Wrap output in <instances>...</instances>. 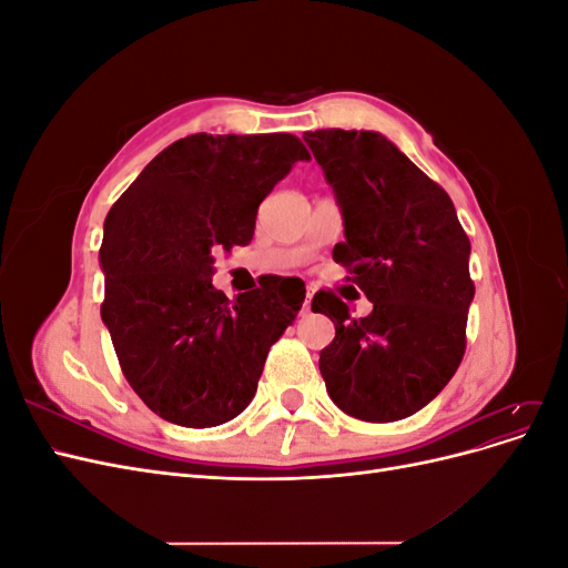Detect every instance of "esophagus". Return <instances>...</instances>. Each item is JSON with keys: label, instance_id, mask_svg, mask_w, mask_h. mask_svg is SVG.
Masks as SVG:
<instances>
[{"label": "esophagus", "instance_id": "obj_1", "mask_svg": "<svg viewBox=\"0 0 568 568\" xmlns=\"http://www.w3.org/2000/svg\"><path fill=\"white\" fill-rule=\"evenodd\" d=\"M313 294H315V291H311V288H307V294H305V301H303V313H311V305H313Z\"/></svg>", "mask_w": 568, "mask_h": 568}]
</instances>
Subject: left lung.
Returning a JSON list of instances; mask_svg holds the SVG:
<instances>
[{
	"label": "left lung",
	"instance_id": "left-lung-1",
	"mask_svg": "<svg viewBox=\"0 0 568 568\" xmlns=\"http://www.w3.org/2000/svg\"><path fill=\"white\" fill-rule=\"evenodd\" d=\"M303 140L343 213L334 261L374 303L353 320L341 298L315 294L336 326L320 353L326 393L355 419H405L445 388L467 348L469 236L445 189L384 134L334 128Z\"/></svg>",
	"mask_w": 568,
	"mask_h": 568
}]
</instances>
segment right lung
<instances>
[{"instance_id":"right-lung-1","label":"right lung","mask_w":568,"mask_h":568,"mask_svg":"<svg viewBox=\"0 0 568 568\" xmlns=\"http://www.w3.org/2000/svg\"><path fill=\"white\" fill-rule=\"evenodd\" d=\"M311 153L294 134H189L120 196L99 251L101 320L128 384L165 422L217 426L253 400L274 341L303 298L286 284L230 301L213 253L246 246L257 205Z\"/></svg>"}]
</instances>
